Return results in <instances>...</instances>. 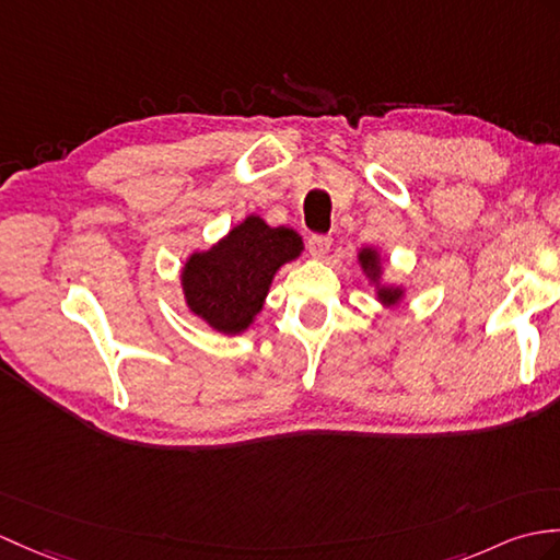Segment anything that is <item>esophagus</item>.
<instances>
[{"mask_svg": "<svg viewBox=\"0 0 560 560\" xmlns=\"http://www.w3.org/2000/svg\"><path fill=\"white\" fill-rule=\"evenodd\" d=\"M307 248H310L312 257H324L331 250V238L329 236H310Z\"/></svg>", "mask_w": 560, "mask_h": 560, "instance_id": "obj_1", "label": "esophagus"}]
</instances>
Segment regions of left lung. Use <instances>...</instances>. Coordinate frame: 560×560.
<instances>
[{
	"label": "left lung",
	"mask_w": 560,
	"mask_h": 560,
	"mask_svg": "<svg viewBox=\"0 0 560 560\" xmlns=\"http://www.w3.org/2000/svg\"><path fill=\"white\" fill-rule=\"evenodd\" d=\"M358 262L362 267V271L370 277L372 283H376V298H380V303L392 307L396 305L400 298H402V289H398V285H382L380 283V277H382V265H380V253H376L374 248H362L358 253Z\"/></svg>",
	"instance_id": "left-lung-1"
}]
</instances>
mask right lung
<instances>
[{
  "label": "right lung",
  "instance_id": "1",
  "mask_svg": "<svg viewBox=\"0 0 560 560\" xmlns=\"http://www.w3.org/2000/svg\"><path fill=\"white\" fill-rule=\"evenodd\" d=\"M303 253L293 229H271L265 219L245 217L210 250L192 253L180 285L188 310L226 336L243 334L265 305L271 279Z\"/></svg>",
  "mask_w": 560,
  "mask_h": 560
}]
</instances>
